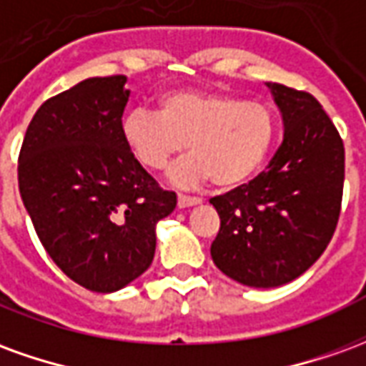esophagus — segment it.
Returning <instances> with one entry per match:
<instances>
[{"mask_svg":"<svg viewBox=\"0 0 366 366\" xmlns=\"http://www.w3.org/2000/svg\"><path fill=\"white\" fill-rule=\"evenodd\" d=\"M199 202H202L199 198H192V196H184V194H180V196H178V207H180V209H184V207L198 206Z\"/></svg>","mask_w":366,"mask_h":366,"instance_id":"obj_1","label":"esophagus"}]
</instances>
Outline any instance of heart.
Here are the masks:
<instances>
[{"label":"heart","mask_w":366,"mask_h":366,"mask_svg":"<svg viewBox=\"0 0 366 366\" xmlns=\"http://www.w3.org/2000/svg\"><path fill=\"white\" fill-rule=\"evenodd\" d=\"M276 117L269 105L215 92H170L157 113L137 107L123 117L121 137L147 170H162L186 149L168 178L192 188L209 178L222 188L251 180L269 157Z\"/></svg>","instance_id":"obj_1"}]
</instances>
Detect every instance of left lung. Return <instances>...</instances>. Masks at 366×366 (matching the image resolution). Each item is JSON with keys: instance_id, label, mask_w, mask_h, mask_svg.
Masks as SVG:
<instances>
[{"instance_id": "obj_1", "label": "left lung", "mask_w": 366, "mask_h": 366, "mask_svg": "<svg viewBox=\"0 0 366 366\" xmlns=\"http://www.w3.org/2000/svg\"><path fill=\"white\" fill-rule=\"evenodd\" d=\"M282 113L284 139L269 168L209 199L222 219L212 243L215 267L253 288L304 274L337 227L345 149L322 104L307 92L267 82Z\"/></svg>"}]
</instances>
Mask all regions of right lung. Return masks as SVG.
<instances>
[{
  "label": "right lung",
  "mask_w": 366,
  "mask_h": 366,
  "mask_svg": "<svg viewBox=\"0 0 366 366\" xmlns=\"http://www.w3.org/2000/svg\"><path fill=\"white\" fill-rule=\"evenodd\" d=\"M125 76L88 78L46 99L19 152V192L44 251L92 292L121 290L151 267L157 223L174 212L121 137Z\"/></svg>",
  "instance_id": "add662e5"
}]
</instances>
